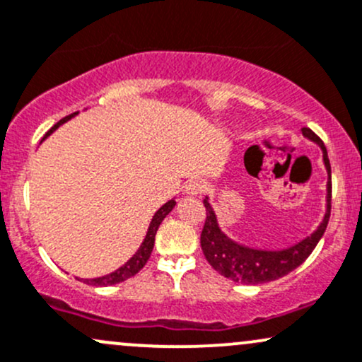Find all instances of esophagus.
I'll return each mask as SVG.
<instances>
[{
    "instance_id": "34e87169",
    "label": "esophagus",
    "mask_w": 362,
    "mask_h": 362,
    "mask_svg": "<svg viewBox=\"0 0 362 362\" xmlns=\"http://www.w3.org/2000/svg\"><path fill=\"white\" fill-rule=\"evenodd\" d=\"M206 184L201 180V178H192V180H189L187 184H185L184 187V192L187 194V196H199V194L204 190Z\"/></svg>"
}]
</instances>
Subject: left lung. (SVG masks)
Returning a JSON list of instances; mask_svg holds the SVG:
<instances>
[{
  "instance_id": "8db88e82",
  "label": "left lung",
  "mask_w": 362,
  "mask_h": 362,
  "mask_svg": "<svg viewBox=\"0 0 362 362\" xmlns=\"http://www.w3.org/2000/svg\"><path fill=\"white\" fill-rule=\"evenodd\" d=\"M303 136L309 141L316 142L323 151V163L328 173L327 182V213H325L323 221L320 226L297 244L280 251H266V249H252L247 245H242L239 242L230 239L228 235L218 225L216 213L213 206L209 204V197H204L206 208V223L201 232V247L208 263L216 269L220 275H223L237 284L244 285H257L266 284V281L278 280V278L288 275L297 266H300L308 259L309 254L316 247V244L323 237L329 220V209H332V168H329V160L327 148L323 141L313 132L311 129H303ZM254 148V146H252ZM252 148L247 149V153ZM245 153V156H247Z\"/></svg>"
}]
</instances>
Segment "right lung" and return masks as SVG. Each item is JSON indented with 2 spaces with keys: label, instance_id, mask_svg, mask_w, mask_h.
Wrapping results in <instances>:
<instances>
[{
  "label": "right lung",
  "instance_id": "1",
  "mask_svg": "<svg viewBox=\"0 0 362 362\" xmlns=\"http://www.w3.org/2000/svg\"><path fill=\"white\" fill-rule=\"evenodd\" d=\"M75 115H78V113H71V115H69V117L62 118V120H59L57 125L51 127V129L46 132V136L42 137V141H45L46 137H49L51 134H53L59 125H63V123H65V122L71 120V118H74ZM175 204H177V201H175V199L165 202V204H163L161 208L158 209L156 213H154L153 220H151V223H149L148 233H146L144 240H142V244H141V247L137 249L136 254H134V256L130 257V259L127 261L125 264H122L120 268L115 269V272H111V273H108V275H105V276L87 278V280H84L86 284L96 285V287H108V285H117V284H120V281H125V280H129V278H132L134 275H137V273L141 272L142 268H144V264L148 263L151 252H153L154 237H156V232H158V228H160L161 221L165 220L166 214H168L175 208Z\"/></svg>",
  "mask_w": 362,
  "mask_h": 362
}]
</instances>
